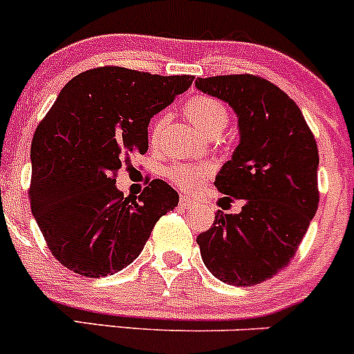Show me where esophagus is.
<instances>
[{
    "label": "esophagus",
    "instance_id": "1",
    "mask_svg": "<svg viewBox=\"0 0 354 354\" xmlns=\"http://www.w3.org/2000/svg\"><path fill=\"white\" fill-rule=\"evenodd\" d=\"M179 205H180V207H183V208H193V207H194V201L191 200V198H187V196H180Z\"/></svg>",
    "mask_w": 354,
    "mask_h": 354
}]
</instances>
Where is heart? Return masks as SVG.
<instances>
[{"instance_id": "heart-1", "label": "heart", "mask_w": 354, "mask_h": 354, "mask_svg": "<svg viewBox=\"0 0 354 354\" xmlns=\"http://www.w3.org/2000/svg\"><path fill=\"white\" fill-rule=\"evenodd\" d=\"M184 114L193 123L198 132L203 133L208 139H217L224 133L231 120V113L224 102L210 95H196L189 99L184 106ZM165 127V118L158 116L149 124V142L151 146L158 142L160 133ZM210 165H189L174 163L167 168V177L171 184L180 187L183 191H194L203 186L207 179H210Z\"/></svg>"}]
</instances>
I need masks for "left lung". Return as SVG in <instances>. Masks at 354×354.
I'll list each match as a JSON object with an SVG mask.
<instances>
[{
    "label": "left lung",
    "instance_id": "8db88e82",
    "mask_svg": "<svg viewBox=\"0 0 354 354\" xmlns=\"http://www.w3.org/2000/svg\"><path fill=\"white\" fill-rule=\"evenodd\" d=\"M198 90L224 100L238 116L240 144L215 177L222 200L240 214L215 215L196 238L208 271L250 287L287 268L318 208V147L297 104L254 74L198 78Z\"/></svg>",
    "mask_w": 354,
    "mask_h": 354
}]
</instances>
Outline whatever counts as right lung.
Returning <instances> with one entry per match:
<instances>
[{
  "mask_svg": "<svg viewBox=\"0 0 354 354\" xmlns=\"http://www.w3.org/2000/svg\"><path fill=\"white\" fill-rule=\"evenodd\" d=\"M193 76L104 66L74 76L31 144V212L53 257L88 278L132 264L179 194L154 179L139 200L116 187L118 170L147 151L151 118L186 92Z\"/></svg>",
  "mask_w": 354,
  "mask_h": 354,
  "instance_id": "right-lung-1",
  "label": "right lung"
}]
</instances>
